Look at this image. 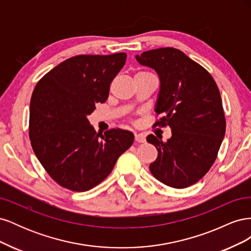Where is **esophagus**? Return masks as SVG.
I'll return each instance as SVG.
<instances>
[{
    "label": "esophagus",
    "mask_w": 251,
    "mask_h": 251,
    "mask_svg": "<svg viewBox=\"0 0 251 251\" xmlns=\"http://www.w3.org/2000/svg\"><path fill=\"white\" fill-rule=\"evenodd\" d=\"M146 136L142 135V134H135V141L136 142H139V143H143L146 142Z\"/></svg>",
    "instance_id": "1"
}]
</instances>
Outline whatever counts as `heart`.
I'll return each mask as SVG.
<instances>
[{"instance_id":"heart-1","label":"heart","mask_w":251,"mask_h":251,"mask_svg":"<svg viewBox=\"0 0 251 251\" xmlns=\"http://www.w3.org/2000/svg\"><path fill=\"white\" fill-rule=\"evenodd\" d=\"M147 74H151V73H149V72H139V73L136 74V76H139V75H147Z\"/></svg>"}]
</instances>
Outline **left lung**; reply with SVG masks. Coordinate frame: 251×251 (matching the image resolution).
<instances>
[{
  "label": "left lung",
  "instance_id": "obj_1",
  "mask_svg": "<svg viewBox=\"0 0 251 251\" xmlns=\"http://www.w3.org/2000/svg\"><path fill=\"white\" fill-rule=\"evenodd\" d=\"M135 57L158 74L160 89L155 112L162 117L155 126H169L172 131L165 142L154 135L147 137L158 151L150 171L168 186H191L214 164L225 135L217 83L202 66L178 49L159 48Z\"/></svg>",
  "mask_w": 251,
  "mask_h": 251
}]
</instances>
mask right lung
<instances>
[{
	"label": "right lung",
	"mask_w": 251,
	"mask_h": 251,
	"mask_svg": "<svg viewBox=\"0 0 251 251\" xmlns=\"http://www.w3.org/2000/svg\"><path fill=\"white\" fill-rule=\"evenodd\" d=\"M126 53L77 55L36 83L30 100L29 138L36 158L60 186L85 192L112 172L134 135L121 128L97 133L88 115L108 100Z\"/></svg>",
	"instance_id": "obj_1"
}]
</instances>
